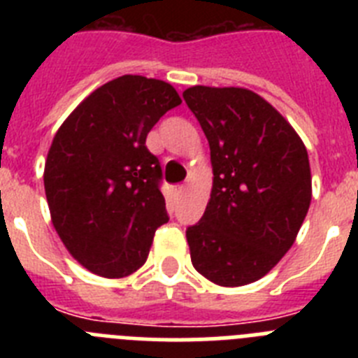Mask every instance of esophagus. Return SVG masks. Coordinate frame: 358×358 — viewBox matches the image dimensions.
<instances>
[{
  "instance_id": "34e87169",
  "label": "esophagus",
  "mask_w": 358,
  "mask_h": 358,
  "mask_svg": "<svg viewBox=\"0 0 358 358\" xmlns=\"http://www.w3.org/2000/svg\"><path fill=\"white\" fill-rule=\"evenodd\" d=\"M186 192V186L185 185H177L176 188H173V194L177 195V197H179V195H182Z\"/></svg>"
}]
</instances>
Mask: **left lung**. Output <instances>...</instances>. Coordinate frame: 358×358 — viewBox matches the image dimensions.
<instances>
[{"mask_svg": "<svg viewBox=\"0 0 358 358\" xmlns=\"http://www.w3.org/2000/svg\"><path fill=\"white\" fill-rule=\"evenodd\" d=\"M210 143L208 206L186 229L195 271L220 287L260 280L292 248L312 201L308 152L271 103L243 87L182 93Z\"/></svg>", "mask_w": 358, "mask_h": 358, "instance_id": "1", "label": "left lung"}]
</instances>
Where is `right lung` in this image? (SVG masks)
<instances>
[{"instance_id":"right-lung-1","label":"right lung","mask_w":358,"mask_h":358,"mask_svg":"<svg viewBox=\"0 0 358 358\" xmlns=\"http://www.w3.org/2000/svg\"><path fill=\"white\" fill-rule=\"evenodd\" d=\"M181 102L169 82L123 75L84 98L57 131L44 164L50 215L69 255L93 274L138 271L169 222L161 164L145 141Z\"/></svg>"}]
</instances>
